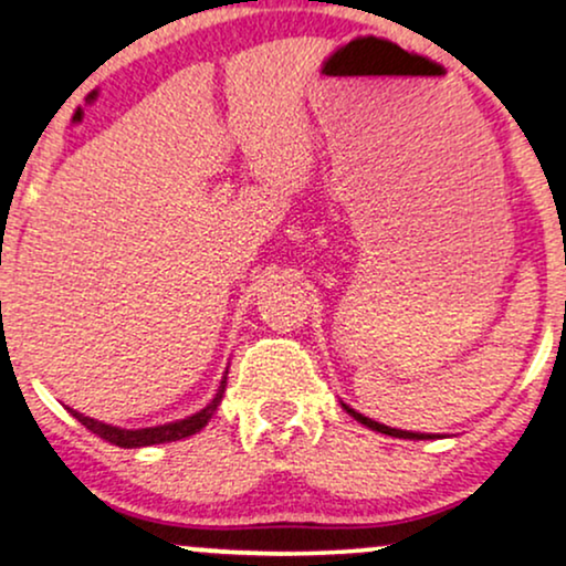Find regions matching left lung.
Masks as SVG:
<instances>
[{
    "label": "left lung",
    "instance_id": "1",
    "mask_svg": "<svg viewBox=\"0 0 566 566\" xmlns=\"http://www.w3.org/2000/svg\"><path fill=\"white\" fill-rule=\"evenodd\" d=\"M343 409H346V412L350 415V418H356V420H359V423H361V426L373 428V431L388 433V437H396V439H431V437H428V433H412V431H399V428H388V426H382V423H375V420H369V418H365V415H359V412H356V409H350V407H346V405H343Z\"/></svg>",
    "mask_w": 566,
    "mask_h": 566
}]
</instances>
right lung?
Instances as JSON below:
<instances>
[{
    "label": "right lung",
    "mask_w": 566,
    "mask_h": 566,
    "mask_svg": "<svg viewBox=\"0 0 566 566\" xmlns=\"http://www.w3.org/2000/svg\"><path fill=\"white\" fill-rule=\"evenodd\" d=\"M223 391H226V378L220 380V388L216 394V399L210 401L201 412L191 415V418L186 420H178V423H167V426H157V428H140V431H125V428H114V426H106V423H97L93 418H84V415L74 412L71 409V415H74L80 423L87 428V431H93L95 437H101L103 441H108V444H116V447H125V450H133V447H151V444H165V441H178V439H186V437H193V433L201 431V428L207 426V420L216 415V409L220 405V399H223Z\"/></svg>",
    "instance_id": "obj_1"
}]
</instances>
